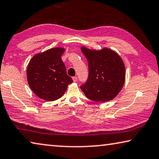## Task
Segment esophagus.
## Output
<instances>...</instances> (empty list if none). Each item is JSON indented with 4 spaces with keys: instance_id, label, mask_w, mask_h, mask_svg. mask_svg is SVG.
Instances as JSON below:
<instances>
[{
    "instance_id": "esophagus-1",
    "label": "esophagus",
    "mask_w": 159,
    "mask_h": 159,
    "mask_svg": "<svg viewBox=\"0 0 159 159\" xmlns=\"http://www.w3.org/2000/svg\"><path fill=\"white\" fill-rule=\"evenodd\" d=\"M72 79H73V81H74V82H76L78 80V78L76 76H75V77H73Z\"/></svg>"
}]
</instances>
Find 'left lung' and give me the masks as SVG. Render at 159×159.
<instances>
[{
	"mask_svg": "<svg viewBox=\"0 0 159 159\" xmlns=\"http://www.w3.org/2000/svg\"><path fill=\"white\" fill-rule=\"evenodd\" d=\"M80 50L89 62V79L80 86L85 96L98 102L114 99L125 82V66L122 58L107 47L90 49L81 47Z\"/></svg>",
	"mask_w": 159,
	"mask_h": 159,
	"instance_id": "obj_1",
	"label": "left lung"
}]
</instances>
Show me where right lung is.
<instances>
[{
	"instance_id": "right-lung-1",
	"label": "right lung",
	"mask_w": 159,
	"mask_h": 159,
	"mask_svg": "<svg viewBox=\"0 0 159 159\" xmlns=\"http://www.w3.org/2000/svg\"><path fill=\"white\" fill-rule=\"evenodd\" d=\"M64 51V48L55 47L37 53L27 65V82L34 94L42 100L59 99L73 82L61 58Z\"/></svg>"
}]
</instances>
